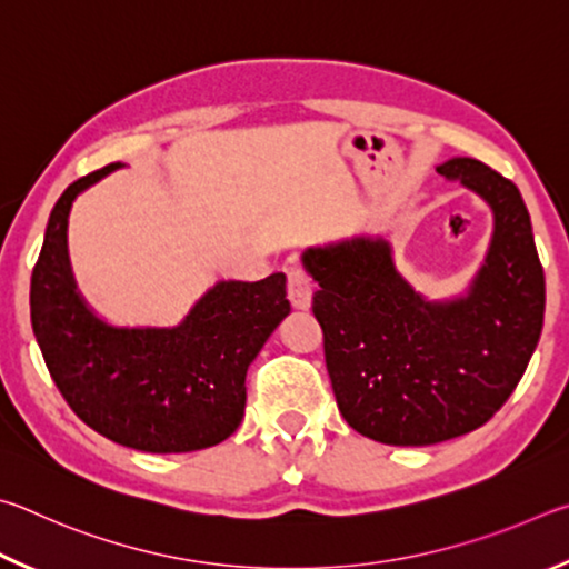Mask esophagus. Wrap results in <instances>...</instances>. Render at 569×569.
Here are the masks:
<instances>
[{"instance_id":"34e87169","label":"esophagus","mask_w":569,"mask_h":569,"mask_svg":"<svg viewBox=\"0 0 569 569\" xmlns=\"http://www.w3.org/2000/svg\"><path fill=\"white\" fill-rule=\"evenodd\" d=\"M312 279L307 277L305 269L292 267L290 277H287V297H290L295 310H307V307L312 305Z\"/></svg>"}]
</instances>
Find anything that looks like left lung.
Instances as JSON below:
<instances>
[{"instance_id": "obj_1", "label": "left lung", "mask_w": 569, "mask_h": 569, "mask_svg": "<svg viewBox=\"0 0 569 569\" xmlns=\"http://www.w3.org/2000/svg\"><path fill=\"white\" fill-rule=\"evenodd\" d=\"M492 209V239L465 295L427 300L395 267L390 239L307 247L312 312L347 425L382 445L425 447L482 427L540 342L545 272L520 189L472 157L437 167Z\"/></svg>"}]
</instances>
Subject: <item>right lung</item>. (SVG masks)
<instances>
[{"label": "right lung", "instance_id": "1", "mask_svg": "<svg viewBox=\"0 0 569 569\" xmlns=\"http://www.w3.org/2000/svg\"><path fill=\"white\" fill-rule=\"evenodd\" d=\"M122 164L77 179L49 214L29 310L57 390L84 425L132 450L219 445L244 417L249 365L290 315L287 277L219 279L174 327H117L77 290L67 252L74 199Z\"/></svg>", "mask_w": 569, "mask_h": 569}]
</instances>
